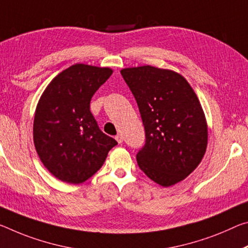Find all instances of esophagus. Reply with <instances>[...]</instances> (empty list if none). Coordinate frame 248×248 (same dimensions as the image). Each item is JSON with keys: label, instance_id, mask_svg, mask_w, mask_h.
<instances>
[{"label": "esophagus", "instance_id": "34e87169", "mask_svg": "<svg viewBox=\"0 0 248 248\" xmlns=\"http://www.w3.org/2000/svg\"><path fill=\"white\" fill-rule=\"evenodd\" d=\"M115 138L118 141V143H123V137H121V135H117Z\"/></svg>", "mask_w": 248, "mask_h": 248}]
</instances>
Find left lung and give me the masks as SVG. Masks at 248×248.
I'll list each match as a JSON object with an SVG mask.
<instances>
[{"label":"left lung","instance_id":"left-lung-1","mask_svg":"<svg viewBox=\"0 0 248 248\" xmlns=\"http://www.w3.org/2000/svg\"><path fill=\"white\" fill-rule=\"evenodd\" d=\"M139 107L145 142L137 162L162 186L194 171L206 150L207 125L201 104L186 78L152 66L121 70Z\"/></svg>","mask_w":248,"mask_h":248}]
</instances>
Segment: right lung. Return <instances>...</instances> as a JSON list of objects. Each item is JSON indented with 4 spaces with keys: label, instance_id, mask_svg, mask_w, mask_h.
<instances>
[{
    "label": "right lung",
    "instance_id": "1",
    "mask_svg": "<svg viewBox=\"0 0 248 248\" xmlns=\"http://www.w3.org/2000/svg\"><path fill=\"white\" fill-rule=\"evenodd\" d=\"M111 74L107 67L76 64L58 74L43 93L35 111L34 143L43 164L58 180L85 182L118 144L90 112L92 97Z\"/></svg>",
    "mask_w": 248,
    "mask_h": 248
}]
</instances>
